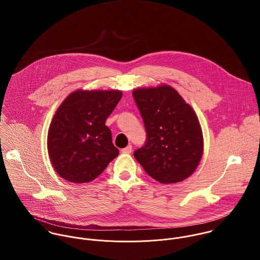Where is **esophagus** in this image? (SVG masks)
I'll return each instance as SVG.
<instances>
[{
    "instance_id": "1",
    "label": "esophagus",
    "mask_w": 260,
    "mask_h": 260,
    "mask_svg": "<svg viewBox=\"0 0 260 260\" xmlns=\"http://www.w3.org/2000/svg\"><path fill=\"white\" fill-rule=\"evenodd\" d=\"M121 151H122V153H131L132 152V146L128 145L127 147L122 149Z\"/></svg>"
}]
</instances>
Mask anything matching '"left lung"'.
Wrapping results in <instances>:
<instances>
[{
  "mask_svg": "<svg viewBox=\"0 0 260 260\" xmlns=\"http://www.w3.org/2000/svg\"><path fill=\"white\" fill-rule=\"evenodd\" d=\"M133 98L143 119L146 141L135 159L153 179L171 184L184 180L198 166L203 139L197 116L169 86L136 89Z\"/></svg>",
  "mask_w": 260,
  "mask_h": 260,
  "instance_id": "1",
  "label": "left lung"
}]
</instances>
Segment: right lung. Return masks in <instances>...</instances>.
<instances>
[{"instance_id": "right-lung-1", "label": "right lung", "mask_w": 260, "mask_h": 260, "mask_svg": "<svg viewBox=\"0 0 260 260\" xmlns=\"http://www.w3.org/2000/svg\"><path fill=\"white\" fill-rule=\"evenodd\" d=\"M122 93L76 91L55 113L48 133V151L56 172L73 183L98 177L119 154L105 125Z\"/></svg>"}]
</instances>
